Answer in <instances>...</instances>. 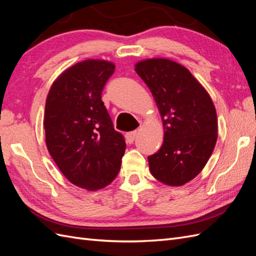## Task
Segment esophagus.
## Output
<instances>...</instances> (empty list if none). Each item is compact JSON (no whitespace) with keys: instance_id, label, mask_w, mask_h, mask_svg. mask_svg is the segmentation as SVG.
I'll use <instances>...</instances> for the list:
<instances>
[{"instance_id":"34e87169","label":"esophagus","mask_w":256,"mask_h":256,"mask_svg":"<svg viewBox=\"0 0 256 256\" xmlns=\"http://www.w3.org/2000/svg\"><path fill=\"white\" fill-rule=\"evenodd\" d=\"M136 134H138V132H136V130H134V131H130V132H127V134H126V136H125L127 143H129V144L134 143V138H136Z\"/></svg>"}]
</instances>
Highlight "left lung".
<instances>
[{
	"instance_id": "obj_1",
	"label": "left lung",
	"mask_w": 256,
	"mask_h": 256,
	"mask_svg": "<svg viewBox=\"0 0 256 256\" xmlns=\"http://www.w3.org/2000/svg\"><path fill=\"white\" fill-rule=\"evenodd\" d=\"M136 72L150 88L164 127L162 146L148 156L150 173L166 184H184L202 171L218 138L212 98L187 68L173 60H142Z\"/></svg>"
}]
</instances>
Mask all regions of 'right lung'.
Instances as JSON below:
<instances>
[{
  "label": "right lung",
  "mask_w": 256,
  "mask_h": 256,
  "mask_svg": "<svg viewBox=\"0 0 256 256\" xmlns=\"http://www.w3.org/2000/svg\"><path fill=\"white\" fill-rule=\"evenodd\" d=\"M114 69L110 62L98 60L76 64L53 83L46 102L44 126L51 157L69 182L90 191L115 180L126 150L102 100Z\"/></svg>",
  "instance_id": "right-lung-1"
}]
</instances>
